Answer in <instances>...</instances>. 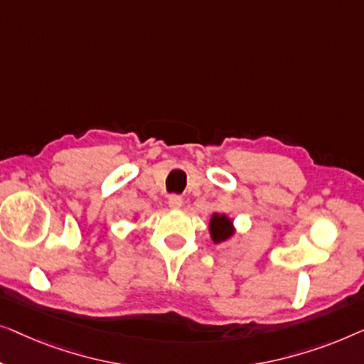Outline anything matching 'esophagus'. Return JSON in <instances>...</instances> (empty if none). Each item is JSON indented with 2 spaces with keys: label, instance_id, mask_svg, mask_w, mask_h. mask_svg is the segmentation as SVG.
Returning a JSON list of instances; mask_svg holds the SVG:
<instances>
[{
  "label": "esophagus",
  "instance_id": "esophagus-1",
  "mask_svg": "<svg viewBox=\"0 0 364 364\" xmlns=\"http://www.w3.org/2000/svg\"><path fill=\"white\" fill-rule=\"evenodd\" d=\"M168 204H170L171 209H180L183 206V198L178 196V194H171V196L168 198Z\"/></svg>",
  "mask_w": 364,
  "mask_h": 364
}]
</instances>
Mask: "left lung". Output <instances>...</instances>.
I'll use <instances>...</instances> for the list:
<instances>
[{
  "label": "left lung",
  "mask_w": 364,
  "mask_h": 364,
  "mask_svg": "<svg viewBox=\"0 0 364 364\" xmlns=\"http://www.w3.org/2000/svg\"><path fill=\"white\" fill-rule=\"evenodd\" d=\"M211 235L214 242H221V240H226L228 237H231L232 234V223L224 216V214H214L211 219Z\"/></svg>",
  "instance_id": "obj_1"
}]
</instances>
